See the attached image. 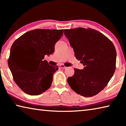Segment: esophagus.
<instances>
[{"mask_svg":"<svg viewBox=\"0 0 126 126\" xmlns=\"http://www.w3.org/2000/svg\"><path fill=\"white\" fill-rule=\"evenodd\" d=\"M60 67L62 68H63V69H65V68H67V67H65V66L64 64H60Z\"/></svg>","mask_w":126,"mask_h":126,"instance_id":"34e87169","label":"esophagus"}]
</instances>
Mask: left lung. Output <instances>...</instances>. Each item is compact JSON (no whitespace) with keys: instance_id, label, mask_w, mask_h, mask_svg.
Wrapping results in <instances>:
<instances>
[{"instance_id":"8db88e82","label":"left lung","mask_w":126,"mask_h":126,"mask_svg":"<svg viewBox=\"0 0 126 126\" xmlns=\"http://www.w3.org/2000/svg\"><path fill=\"white\" fill-rule=\"evenodd\" d=\"M64 34L73 48L76 58L84 65L74 68L67 79L74 91L84 97H92L105 88L116 69V50L103 34L91 28L64 29Z\"/></svg>"}]
</instances>
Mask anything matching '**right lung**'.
<instances>
[{
  "label": "right lung",
  "instance_id": "obj_1",
  "mask_svg": "<svg viewBox=\"0 0 126 126\" xmlns=\"http://www.w3.org/2000/svg\"><path fill=\"white\" fill-rule=\"evenodd\" d=\"M63 34V29H37L24 33L13 43L8 65L15 82L25 93L39 95L50 87L58 67L50 65L44 60V56L54 52L55 44ZM18 46L22 48L19 54L15 51Z\"/></svg>",
  "mask_w": 126,
  "mask_h": 126
}]
</instances>
